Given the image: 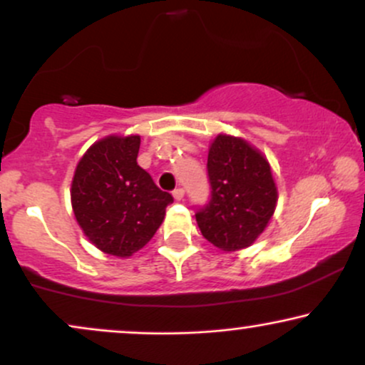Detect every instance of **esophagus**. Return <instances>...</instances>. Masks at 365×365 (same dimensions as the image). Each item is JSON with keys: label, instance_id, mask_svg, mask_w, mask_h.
<instances>
[{"label": "esophagus", "instance_id": "esophagus-1", "mask_svg": "<svg viewBox=\"0 0 365 365\" xmlns=\"http://www.w3.org/2000/svg\"><path fill=\"white\" fill-rule=\"evenodd\" d=\"M183 195H185V190H183V188H175L173 190V197H175V200H182L183 199Z\"/></svg>", "mask_w": 365, "mask_h": 365}]
</instances>
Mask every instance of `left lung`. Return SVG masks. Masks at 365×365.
Masks as SVG:
<instances>
[{
  "label": "left lung",
  "mask_w": 365,
  "mask_h": 365,
  "mask_svg": "<svg viewBox=\"0 0 365 365\" xmlns=\"http://www.w3.org/2000/svg\"><path fill=\"white\" fill-rule=\"evenodd\" d=\"M207 175L210 200L195 212L202 236L225 252L250 247L277 204L269 161L247 140L219 134L209 148Z\"/></svg>",
  "instance_id": "obj_1"
}]
</instances>
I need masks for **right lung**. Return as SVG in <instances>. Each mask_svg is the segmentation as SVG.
I'll return each mask as SVG.
<instances>
[{
  "label": "right lung",
  "mask_w": 365,
  "mask_h": 365,
  "mask_svg": "<svg viewBox=\"0 0 365 365\" xmlns=\"http://www.w3.org/2000/svg\"><path fill=\"white\" fill-rule=\"evenodd\" d=\"M139 135H108L83 155L71 183L78 225L103 253L130 257L155 236L173 202L138 165Z\"/></svg>",
  "instance_id": "right-lung-1"
}]
</instances>
